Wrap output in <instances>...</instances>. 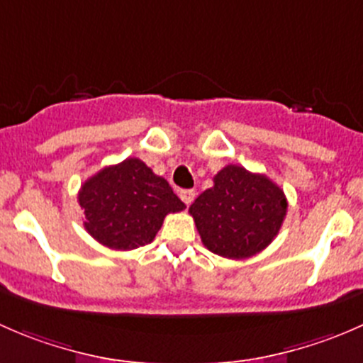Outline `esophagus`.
Listing matches in <instances>:
<instances>
[{
    "mask_svg": "<svg viewBox=\"0 0 363 363\" xmlns=\"http://www.w3.org/2000/svg\"><path fill=\"white\" fill-rule=\"evenodd\" d=\"M179 196H181V200L182 202H184L186 205H191V202L193 200H195V196H196V193L193 191V189H182L181 193H179Z\"/></svg>",
    "mask_w": 363,
    "mask_h": 363,
    "instance_id": "esophagus-1",
    "label": "esophagus"
}]
</instances>
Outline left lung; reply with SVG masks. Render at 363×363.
<instances>
[{
  "label": "left lung",
  "mask_w": 363,
  "mask_h": 363,
  "mask_svg": "<svg viewBox=\"0 0 363 363\" xmlns=\"http://www.w3.org/2000/svg\"><path fill=\"white\" fill-rule=\"evenodd\" d=\"M286 208L283 189L267 175L226 164L214 175V186L191 203L189 214L208 251L244 259L276 239Z\"/></svg>",
  "instance_id": "left-lung-1"
}]
</instances>
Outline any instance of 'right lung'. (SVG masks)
<instances>
[{
	"label": "right lung",
	"instance_id": "1",
	"mask_svg": "<svg viewBox=\"0 0 363 363\" xmlns=\"http://www.w3.org/2000/svg\"><path fill=\"white\" fill-rule=\"evenodd\" d=\"M79 203L87 233L117 251L152 242L164 216L186 208L170 184L138 158L101 168L87 179Z\"/></svg>",
	"mask_w": 363,
	"mask_h": 363
}]
</instances>
